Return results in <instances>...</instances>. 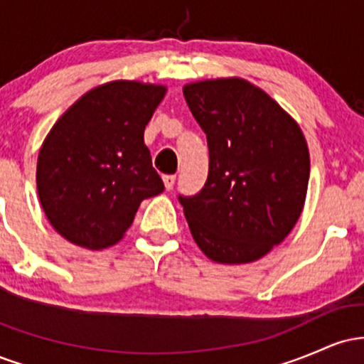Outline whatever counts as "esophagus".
Instances as JSON below:
<instances>
[{"mask_svg":"<svg viewBox=\"0 0 364 364\" xmlns=\"http://www.w3.org/2000/svg\"><path fill=\"white\" fill-rule=\"evenodd\" d=\"M162 181H164L166 190H171L174 186V181H176V176L174 174H166V176H162Z\"/></svg>","mask_w":364,"mask_h":364,"instance_id":"obj_1","label":"esophagus"}]
</instances>
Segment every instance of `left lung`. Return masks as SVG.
Here are the masks:
<instances>
[{"label": "left lung", "instance_id": "8db88e82", "mask_svg": "<svg viewBox=\"0 0 364 364\" xmlns=\"http://www.w3.org/2000/svg\"><path fill=\"white\" fill-rule=\"evenodd\" d=\"M183 94L210 157L202 190L178 196L191 236L217 263L258 260L301 215L310 179L301 128L243 78L188 83Z\"/></svg>", "mask_w": 364, "mask_h": 364}]
</instances>
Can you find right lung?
<instances>
[{"instance_id": "1", "label": "right lung", "mask_w": 364, "mask_h": 364, "mask_svg": "<svg viewBox=\"0 0 364 364\" xmlns=\"http://www.w3.org/2000/svg\"><path fill=\"white\" fill-rule=\"evenodd\" d=\"M164 85L116 80L95 87L46 136L37 191L46 217L70 243L101 250L123 237L141 200L164 191L144 132Z\"/></svg>"}]
</instances>
